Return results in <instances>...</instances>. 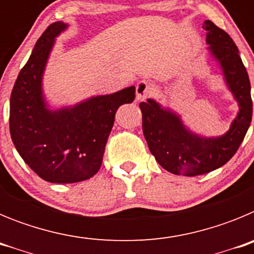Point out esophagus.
Masks as SVG:
<instances>
[{
  "label": "esophagus",
  "mask_w": 254,
  "mask_h": 254,
  "mask_svg": "<svg viewBox=\"0 0 254 254\" xmlns=\"http://www.w3.org/2000/svg\"><path fill=\"white\" fill-rule=\"evenodd\" d=\"M154 90V85L151 82L142 80V81L137 82V85H136V99L145 100L146 98L152 95Z\"/></svg>",
  "instance_id": "esophagus-1"
}]
</instances>
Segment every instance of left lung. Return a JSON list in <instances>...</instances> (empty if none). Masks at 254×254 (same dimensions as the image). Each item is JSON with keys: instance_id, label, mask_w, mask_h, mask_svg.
I'll use <instances>...</instances> for the list:
<instances>
[{"instance_id": "1", "label": "left lung", "mask_w": 254, "mask_h": 254, "mask_svg": "<svg viewBox=\"0 0 254 254\" xmlns=\"http://www.w3.org/2000/svg\"><path fill=\"white\" fill-rule=\"evenodd\" d=\"M206 42L223 69L226 85L239 104V113L226 133L202 137L186 128L178 114L152 99L141 102L142 131L156 161L177 176L194 177L223 167L234 156L252 121L251 82L237 46L225 30L206 20Z\"/></svg>"}]
</instances>
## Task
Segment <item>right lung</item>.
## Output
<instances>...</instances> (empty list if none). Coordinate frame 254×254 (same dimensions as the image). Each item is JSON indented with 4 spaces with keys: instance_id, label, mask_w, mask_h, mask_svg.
Returning <instances> with one entry per match:
<instances>
[{
    "instance_id": "add662e5",
    "label": "right lung",
    "mask_w": 254,
    "mask_h": 254,
    "mask_svg": "<svg viewBox=\"0 0 254 254\" xmlns=\"http://www.w3.org/2000/svg\"><path fill=\"white\" fill-rule=\"evenodd\" d=\"M67 28L53 22L38 39L13 85L10 132L24 161L51 183H76L100 169L117 109L134 100V86L111 95L93 96L73 107L51 111L42 77L56 37Z\"/></svg>"
}]
</instances>
